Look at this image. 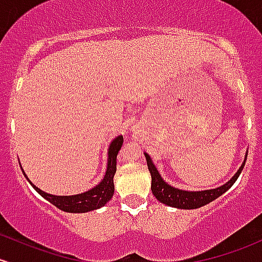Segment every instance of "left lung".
<instances>
[{
    "instance_id": "8db88e82",
    "label": "left lung",
    "mask_w": 262,
    "mask_h": 262,
    "mask_svg": "<svg viewBox=\"0 0 262 262\" xmlns=\"http://www.w3.org/2000/svg\"><path fill=\"white\" fill-rule=\"evenodd\" d=\"M146 164H148V169L151 175V192L157 200L160 203L165 204V205L171 206V208L178 209H185V210H190V209H198L201 206L206 205V204L211 203L215 199L221 196L224 192H226L234 185L236 182L238 175L243 171L244 165H245L246 158H248V153L245 154L244 162L241 164L240 168L237 169L236 173L234 177L226 182L224 185L217 186L214 189H208V190H198V191H190V190H183V189H178L175 186L169 185L165 180L163 179L162 175L158 171L157 166L154 165L153 160H151L150 155L148 153H144Z\"/></svg>"
}]
</instances>
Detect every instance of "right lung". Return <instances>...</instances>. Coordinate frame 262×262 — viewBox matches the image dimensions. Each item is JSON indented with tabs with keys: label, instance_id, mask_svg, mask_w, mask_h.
Segmentation results:
<instances>
[{
	"label": "right lung",
	"instance_id": "1",
	"mask_svg": "<svg viewBox=\"0 0 262 262\" xmlns=\"http://www.w3.org/2000/svg\"><path fill=\"white\" fill-rule=\"evenodd\" d=\"M123 145V136H118L114 138L111 142L108 148V163H107V170H105L104 177L100 180L98 185H96L94 188H92L91 190L80 192V194L76 195H53L48 194V192L41 190L39 188H37L34 184L28 179V177L26 175L25 170L22 169V173L25 174L26 179L30 182L31 185L33 186V189L38 192L41 196L45 198L46 200H48L50 203L53 204L54 206H57L61 210L66 212H88L92 210H97V209L102 208L109 200L112 199L114 194V182L113 178L114 174L117 171V155L118 151L120 150ZM21 165V164H19Z\"/></svg>",
	"mask_w": 262,
	"mask_h": 262
}]
</instances>
